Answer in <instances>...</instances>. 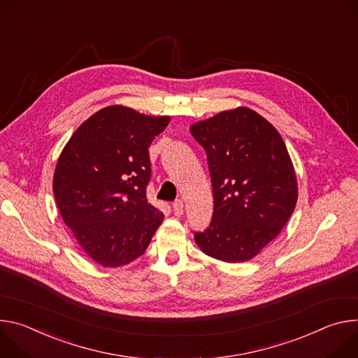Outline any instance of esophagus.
Masks as SVG:
<instances>
[{
  "mask_svg": "<svg viewBox=\"0 0 358 358\" xmlns=\"http://www.w3.org/2000/svg\"><path fill=\"white\" fill-rule=\"evenodd\" d=\"M172 209H173V213L176 216H182L183 215V202L179 199L176 201L173 205H172Z\"/></svg>",
  "mask_w": 358,
  "mask_h": 358,
  "instance_id": "1",
  "label": "esophagus"
}]
</instances>
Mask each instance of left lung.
Here are the masks:
<instances>
[{
	"instance_id": "left-lung-1",
	"label": "left lung",
	"mask_w": 358,
	"mask_h": 358,
	"mask_svg": "<svg viewBox=\"0 0 358 358\" xmlns=\"http://www.w3.org/2000/svg\"><path fill=\"white\" fill-rule=\"evenodd\" d=\"M190 134L206 150L215 199L210 226L194 242L213 259L248 262L282 231L297 203L283 138L246 106L196 122Z\"/></svg>"
}]
</instances>
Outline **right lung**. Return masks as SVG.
Wrapping results in <instances>:
<instances>
[{"instance_id": "add662e5", "label": "right lung", "mask_w": 358, "mask_h": 358, "mask_svg": "<svg viewBox=\"0 0 358 358\" xmlns=\"http://www.w3.org/2000/svg\"><path fill=\"white\" fill-rule=\"evenodd\" d=\"M169 122V116L106 106L81 124L58 157L52 187L61 217L103 267L142 256L164 220L146 197L148 149Z\"/></svg>"}]
</instances>
